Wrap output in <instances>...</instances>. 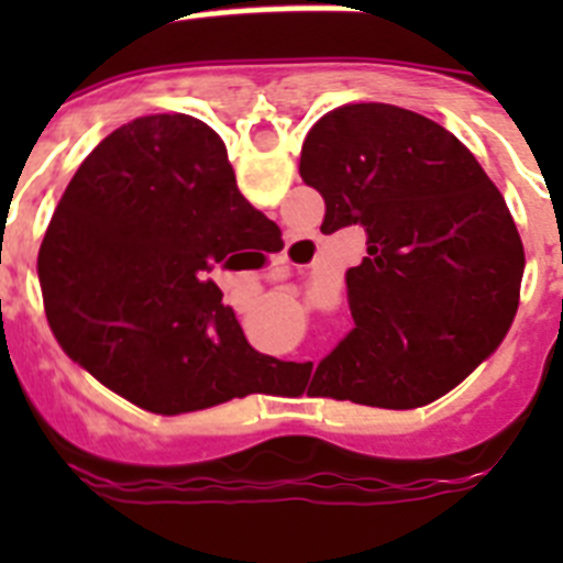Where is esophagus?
Here are the masks:
<instances>
[{"instance_id":"1","label":"esophagus","mask_w":563,"mask_h":563,"mask_svg":"<svg viewBox=\"0 0 563 563\" xmlns=\"http://www.w3.org/2000/svg\"><path fill=\"white\" fill-rule=\"evenodd\" d=\"M278 265L285 267V265H290V262H287V256H282V258H278Z\"/></svg>"}]
</instances>
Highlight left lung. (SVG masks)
I'll use <instances>...</instances> for the list:
<instances>
[{
    "instance_id": "1",
    "label": "left lung",
    "mask_w": 563,
    "mask_h": 563,
    "mask_svg": "<svg viewBox=\"0 0 563 563\" xmlns=\"http://www.w3.org/2000/svg\"><path fill=\"white\" fill-rule=\"evenodd\" d=\"M298 172L327 202L321 231H366L346 271L355 327L316 369L324 395L417 409L454 389L519 307L525 247L494 180L449 129L391 103L327 112Z\"/></svg>"
}]
</instances>
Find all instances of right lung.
Listing matches in <instances>:
<instances>
[{
    "mask_svg": "<svg viewBox=\"0 0 563 563\" xmlns=\"http://www.w3.org/2000/svg\"><path fill=\"white\" fill-rule=\"evenodd\" d=\"M265 222L202 121L146 114L114 129L44 233L49 330L89 375L154 415L251 395L276 361L247 343L211 273L239 271Z\"/></svg>",
    "mask_w": 563,
    "mask_h": 563,
    "instance_id": "1",
    "label": "right lung"
}]
</instances>
